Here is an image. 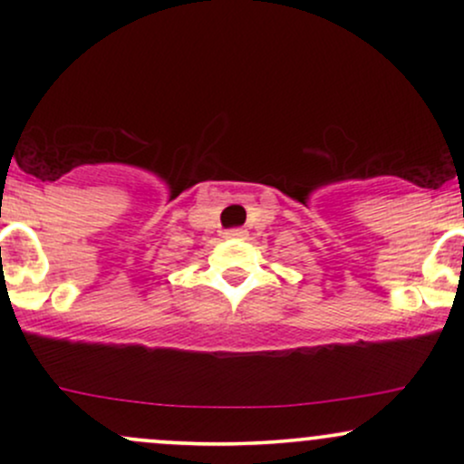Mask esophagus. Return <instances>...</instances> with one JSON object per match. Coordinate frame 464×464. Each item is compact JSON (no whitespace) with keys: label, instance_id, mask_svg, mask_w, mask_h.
Instances as JSON below:
<instances>
[{"label":"esophagus","instance_id":"1","mask_svg":"<svg viewBox=\"0 0 464 464\" xmlns=\"http://www.w3.org/2000/svg\"><path fill=\"white\" fill-rule=\"evenodd\" d=\"M226 234L232 238H241V237H246V230H241V227H234V230H227Z\"/></svg>","mask_w":464,"mask_h":464}]
</instances>
